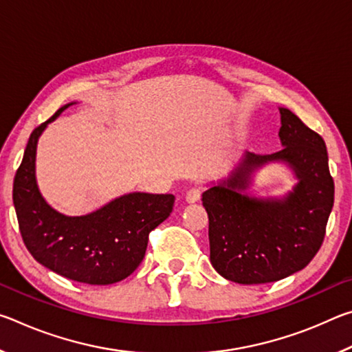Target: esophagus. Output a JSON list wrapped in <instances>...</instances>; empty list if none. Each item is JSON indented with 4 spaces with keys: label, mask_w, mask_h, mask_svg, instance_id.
Returning <instances> with one entry per match:
<instances>
[{
    "label": "esophagus",
    "mask_w": 352,
    "mask_h": 352,
    "mask_svg": "<svg viewBox=\"0 0 352 352\" xmlns=\"http://www.w3.org/2000/svg\"><path fill=\"white\" fill-rule=\"evenodd\" d=\"M200 197H201V190L199 188H192V189L188 190L186 197H184V199H186L188 204H197Z\"/></svg>",
    "instance_id": "obj_1"
}]
</instances>
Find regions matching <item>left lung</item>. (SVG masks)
I'll return each instance as SVG.
<instances>
[{
  "label": "left lung",
  "instance_id": "1",
  "mask_svg": "<svg viewBox=\"0 0 352 352\" xmlns=\"http://www.w3.org/2000/svg\"><path fill=\"white\" fill-rule=\"evenodd\" d=\"M283 148L245 152L231 174L208 188L201 201L210 217V259L219 275L239 284L279 281L314 259L333 206V180L323 138L289 109H279ZM283 162L297 184L283 198L248 194L254 172Z\"/></svg>",
  "mask_w": 352,
  "mask_h": 352
}]
</instances>
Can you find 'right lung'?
<instances>
[{
  "label": "right lung",
  "instance_id": "right-lung-1",
  "mask_svg": "<svg viewBox=\"0 0 352 352\" xmlns=\"http://www.w3.org/2000/svg\"><path fill=\"white\" fill-rule=\"evenodd\" d=\"M69 102L29 136L14 180V206L23 242L46 269L77 283L107 285L122 281L146 254L148 233L172 212V194L129 192L85 216H65L41 195L35 177L37 142L47 124Z\"/></svg>",
  "mask_w": 352,
  "mask_h": 352
}]
</instances>
